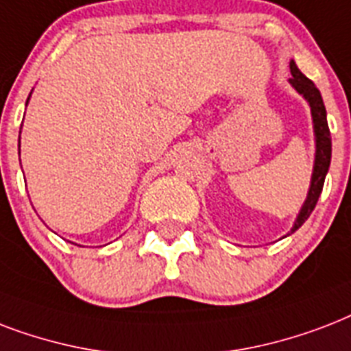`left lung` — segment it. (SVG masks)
I'll use <instances>...</instances> for the list:
<instances>
[{
    "label": "left lung",
    "mask_w": 351,
    "mask_h": 351,
    "mask_svg": "<svg viewBox=\"0 0 351 351\" xmlns=\"http://www.w3.org/2000/svg\"><path fill=\"white\" fill-rule=\"evenodd\" d=\"M291 75L289 78V84L293 88L297 89L298 95H302L304 99L308 100L309 108H311V117H313V132H315V165H313V173H311V184H309L308 197L304 201L302 208L298 213L297 219H295V225H293L291 232H295L297 229H300L304 225V221L311 216L315 205L320 197V192H322V186H324L326 173L330 170L331 162V135L330 128H328V119H326V108L324 102H322V97H320V91L317 89L311 80H309L306 75L300 73V69L297 67V64L291 60Z\"/></svg>",
    "instance_id": "obj_1"
}]
</instances>
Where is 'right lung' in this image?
<instances>
[{"instance_id":"add662e5","label":"right lung","mask_w":351,"mask_h":351,"mask_svg":"<svg viewBox=\"0 0 351 351\" xmlns=\"http://www.w3.org/2000/svg\"><path fill=\"white\" fill-rule=\"evenodd\" d=\"M29 97H31V95H29ZM27 102H29V99H27ZM18 146H20V145H18Z\"/></svg>"}]
</instances>
